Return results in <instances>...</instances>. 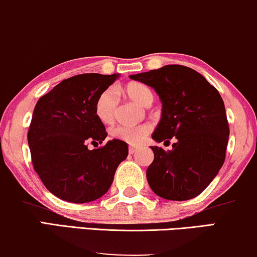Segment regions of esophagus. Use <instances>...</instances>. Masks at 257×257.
Listing matches in <instances>:
<instances>
[{"mask_svg": "<svg viewBox=\"0 0 257 257\" xmlns=\"http://www.w3.org/2000/svg\"><path fill=\"white\" fill-rule=\"evenodd\" d=\"M137 151H138V148H137V147H132V146H130V148H128V153H130V154H135Z\"/></svg>", "mask_w": 257, "mask_h": 257, "instance_id": "esophagus-1", "label": "esophagus"}]
</instances>
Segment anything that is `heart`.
Wrapping results in <instances>:
<instances>
[{
	"mask_svg": "<svg viewBox=\"0 0 257 257\" xmlns=\"http://www.w3.org/2000/svg\"><path fill=\"white\" fill-rule=\"evenodd\" d=\"M126 94L133 101L141 104L144 106H150L153 102V94L151 89L146 85L139 82H131L125 87ZM118 105V95L117 91L112 88L106 89L98 96L95 104V113L99 120L104 124H111L116 116V110ZM150 125H118L116 127L111 128L110 135L114 139H119L124 143L131 145H139L146 139L150 135Z\"/></svg>",
	"mask_w": 257,
	"mask_h": 257,
	"instance_id": "heart-1",
	"label": "heart"
}]
</instances>
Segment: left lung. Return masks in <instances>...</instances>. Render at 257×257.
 <instances>
[{"mask_svg": "<svg viewBox=\"0 0 257 257\" xmlns=\"http://www.w3.org/2000/svg\"><path fill=\"white\" fill-rule=\"evenodd\" d=\"M130 77L153 88L162 102L152 138L156 143L176 139L170 151L151 146L154 160L146 172L151 189L169 200L198 196L225 161L229 128L220 94L202 74L181 65Z\"/></svg>", "mask_w": 257, "mask_h": 257, "instance_id": "obj_1", "label": "left lung"}]
</instances>
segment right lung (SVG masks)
<instances>
[{
    "label": "right lung",
    "mask_w": 257,
    "mask_h": 257,
    "mask_svg": "<svg viewBox=\"0 0 257 257\" xmlns=\"http://www.w3.org/2000/svg\"><path fill=\"white\" fill-rule=\"evenodd\" d=\"M119 74H80L61 81L37 102L28 131L33 168L50 192L82 204L109 190L114 173L127 158V144L112 139L96 150L107 133L95 113L101 92Z\"/></svg>",
    "instance_id": "add662e5"
}]
</instances>
